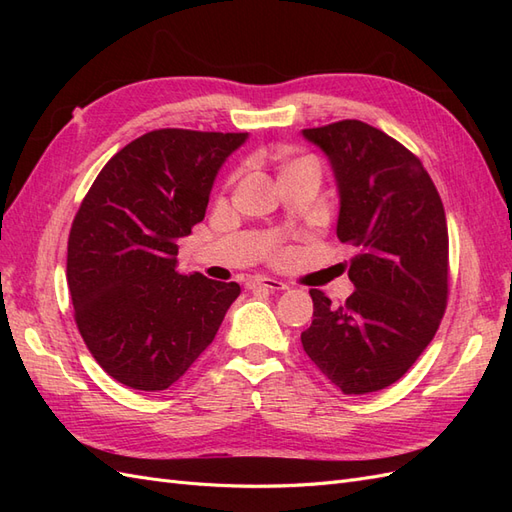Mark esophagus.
Instances as JSON below:
<instances>
[{
  "label": "esophagus",
  "instance_id": "34e87169",
  "mask_svg": "<svg viewBox=\"0 0 512 512\" xmlns=\"http://www.w3.org/2000/svg\"><path fill=\"white\" fill-rule=\"evenodd\" d=\"M250 290H267V292H277V290H286L288 286L280 280H271V277H256L250 284H247Z\"/></svg>",
  "mask_w": 512,
  "mask_h": 512
}]
</instances>
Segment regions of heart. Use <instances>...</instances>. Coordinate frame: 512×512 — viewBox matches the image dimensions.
Listing matches in <instances>:
<instances>
[{
  "instance_id": "1",
  "label": "heart",
  "mask_w": 512,
  "mask_h": 512,
  "mask_svg": "<svg viewBox=\"0 0 512 512\" xmlns=\"http://www.w3.org/2000/svg\"><path fill=\"white\" fill-rule=\"evenodd\" d=\"M303 166H312V168L320 170V166H318V162H316L314 158H309V156H303V158H294V160H286V162L282 164V168H280V175H284V173H290V170H297V168H303Z\"/></svg>"
}]
</instances>
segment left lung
I'll return each instance as SVG.
<instances>
[{
	"label": "left lung",
	"mask_w": 512,
	"mask_h": 512,
	"mask_svg": "<svg viewBox=\"0 0 512 512\" xmlns=\"http://www.w3.org/2000/svg\"><path fill=\"white\" fill-rule=\"evenodd\" d=\"M327 153L339 188L337 239L354 292L331 305L312 288L314 318L301 333L312 363L344 395L386 389L436 335L448 301V228L423 162L359 119L303 130Z\"/></svg>",
	"instance_id": "1"
}]
</instances>
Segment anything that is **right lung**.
Here are the masks:
<instances>
[{
    "instance_id": "add662e5",
    "label": "right lung",
    "mask_w": 512,
    "mask_h": 512,
    "mask_svg": "<svg viewBox=\"0 0 512 512\" xmlns=\"http://www.w3.org/2000/svg\"><path fill=\"white\" fill-rule=\"evenodd\" d=\"M247 132L153 130L91 183L68 237L74 320L98 365L136 391L175 384L218 333L237 282L177 271L224 160Z\"/></svg>"
}]
</instances>
